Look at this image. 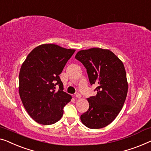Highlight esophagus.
<instances>
[{"instance_id": "obj_1", "label": "esophagus", "mask_w": 151, "mask_h": 151, "mask_svg": "<svg viewBox=\"0 0 151 151\" xmlns=\"http://www.w3.org/2000/svg\"><path fill=\"white\" fill-rule=\"evenodd\" d=\"M75 96H76V98H78V99H80V98L82 97V95H81L80 93H77Z\"/></svg>"}]
</instances>
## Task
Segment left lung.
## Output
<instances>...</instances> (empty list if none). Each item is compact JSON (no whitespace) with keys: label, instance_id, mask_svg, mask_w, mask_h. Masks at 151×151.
<instances>
[{"label":"left lung","instance_id":"left-lung-1","mask_svg":"<svg viewBox=\"0 0 151 151\" xmlns=\"http://www.w3.org/2000/svg\"><path fill=\"white\" fill-rule=\"evenodd\" d=\"M75 58L86 69L91 84L98 85L96 96L87 99L89 108L81 121L90 129L105 127L121 112L127 95L123 63L112 51L99 47L80 50Z\"/></svg>","mask_w":151,"mask_h":151}]
</instances>
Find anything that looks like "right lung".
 <instances>
[{
  "instance_id": "add662e5",
  "label": "right lung",
  "mask_w": 151,
  "mask_h": 151,
  "mask_svg": "<svg viewBox=\"0 0 151 151\" xmlns=\"http://www.w3.org/2000/svg\"><path fill=\"white\" fill-rule=\"evenodd\" d=\"M76 50L53 43L39 45L28 54L19 74V94L28 114L37 123L49 125L63 116L72 97L63 91L59 75ZM60 89L55 91V85Z\"/></svg>"
}]
</instances>
